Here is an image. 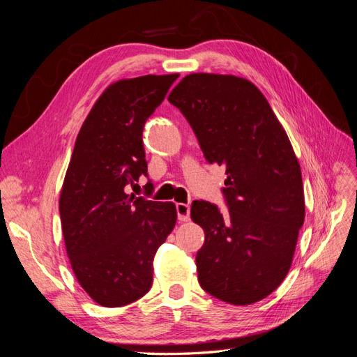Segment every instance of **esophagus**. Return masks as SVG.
Returning <instances> with one entry per match:
<instances>
[{
    "mask_svg": "<svg viewBox=\"0 0 357 357\" xmlns=\"http://www.w3.org/2000/svg\"><path fill=\"white\" fill-rule=\"evenodd\" d=\"M176 208H177V215H178L180 222H188L190 219V205L189 204L178 202L176 205Z\"/></svg>",
    "mask_w": 357,
    "mask_h": 357,
    "instance_id": "1",
    "label": "esophagus"
}]
</instances>
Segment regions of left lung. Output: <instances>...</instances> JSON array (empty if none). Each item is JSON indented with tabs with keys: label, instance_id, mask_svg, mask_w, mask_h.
Wrapping results in <instances>:
<instances>
[{
	"label": "left lung",
	"instance_id": "left-lung-1",
	"mask_svg": "<svg viewBox=\"0 0 357 357\" xmlns=\"http://www.w3.org/2000/svg\"><path fill=\"white\" fill-rule=\"evenodd\" d=\"M168 101L186 117L210 164L226 167L229 211L193 201L192 220L205 232L198 282L232 305L266 298L286 278L305 218L301 167L264 93L247 79L193 73Z\"/></svg>",
	"mask_w": 357,
	"mask_h": 357
}]
</instances>
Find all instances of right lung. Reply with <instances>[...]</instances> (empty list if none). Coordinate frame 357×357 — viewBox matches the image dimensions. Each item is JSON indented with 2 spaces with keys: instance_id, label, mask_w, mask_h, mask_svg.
I'll use <instances>...</instances> for the list:
<instances>
[{
  "instance_id": "right-lung-1",
  "label": "right lung",
  "mask_w": 357,
  "mask_h": 357,
  "mask_svg": "<svg viewBox=\"0 0 357 357\" xmlns=\"http://www.w3.org/2000/svg\"><path fill=\"white\" fill-rule=\"evenodd\" d=\"M177 77L112 83L75 139L59 198L61 226L75 278L102 307H123L147 294L156 250L176 226L174 204L126 189L147 176L144 123Z\"/></svg>"
}]
</instances>
